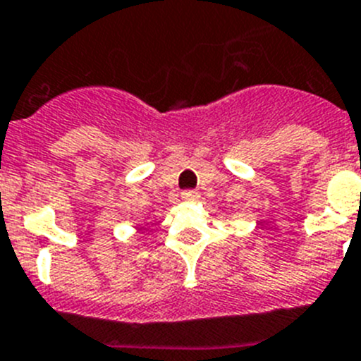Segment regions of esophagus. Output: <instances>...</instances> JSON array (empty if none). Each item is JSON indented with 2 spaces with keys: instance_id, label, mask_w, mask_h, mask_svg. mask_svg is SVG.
<instances>
[{
  "instance_id": "esophagus-1",
  "label": "esophagus",
  "mask_w": 361,
  "mask_h": 361,
  "mask_svg": "<svg viewBox=\"0 0 361 361\" xmlns=\"http://www.w3.org/2000/svg\"><path fill=\"white\" fill-rule=\"evenodd\" d=\"M180 197H183V200L186 202H197L198 198H200V193H198L197 190H186L180 193Z\"/></svg>"
}]
</instances>
